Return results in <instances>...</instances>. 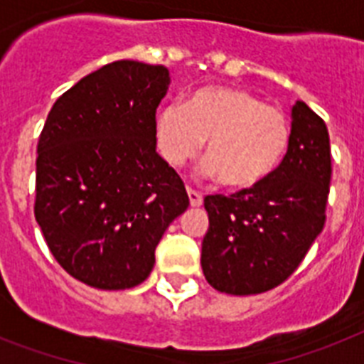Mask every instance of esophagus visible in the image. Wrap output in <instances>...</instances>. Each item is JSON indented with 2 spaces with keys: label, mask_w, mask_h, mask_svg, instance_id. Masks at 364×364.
<instances>
[{
  "label": "esophagus",
  "mask_w": 364,
  "mask_h": 364,
  "mask_svg": "<svg viewBox=\"0 0 364 364\" xmlns=\"http://www.w3.org/2000/svg\"><path fill=\"white\" fill-rule=\"evenodd\" d=\"M187 194H188V202H191V205H193V208H198V205L204 204V196H202L198 191H194V188L188 187Z\"/></svg>",
  "instance_id": "esophagus-1"
}]
</instances>
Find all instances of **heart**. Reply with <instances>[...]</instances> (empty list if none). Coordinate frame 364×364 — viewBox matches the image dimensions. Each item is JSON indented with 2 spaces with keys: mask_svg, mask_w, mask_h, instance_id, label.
<instances>
[{
  "mask_svg": "<svg viewBox=\"0 0 364 364\" xmlns=\"http://www.w3.org/2000/svg\"><path fill=\"white\" fill-rule=\"evenodd\" d=\"M154 136L171 166L193 159L205 139V173L219 177L223 187L247 191L279 168L291 143V122L249 90L210 85L188 94L185 105L160 107Z\"/></svg>",
  "mask_w": 364,
  "mask_h": 364,
  "instance_id": "1",
  "label": "heart"
}]
</instances>
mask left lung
Returning <instances> with one entry per match:
<instances>
[{"label": "left lung", "mask_w": 364, "mask_h": 364, "mask_svg": "<svg viewBox=\"0 0 364 364\" xmlns=\"http://www.w3.org/2000/svg\"><path fill=\"white\" fill-rule=\"evenodd\" d=\"M285 159L259 187L205 196L210 228L202 270L227 294H259L293 274L325 227L331 185L327 124L304 104L293 105Z\"/></svg>", "instance_id": "8db88e82"}]
</instances>
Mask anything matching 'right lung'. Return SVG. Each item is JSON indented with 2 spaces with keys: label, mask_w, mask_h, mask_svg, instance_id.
I'll use <instances>...</instances> for the list:
<instances>
[{
  "label": "right lung",
  "mask_w": 364,
  "mask_h": 364,
  "mask_svg": "<svg viewBox=\"0 0 364 364\" xmlns=\"http://www.w3.org/2000/svg\"><path fill=\"white\" fill-rule=\"evenodd\" d=\"M168 85L164 65L111 62L62 94L43 126L36 221L58 264L90 287L145 282L162 234L188 208L181 177L156 153Z\"/></svg>",
  "instance_id": "1"
}]
</instances>
